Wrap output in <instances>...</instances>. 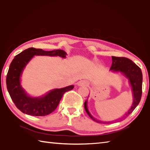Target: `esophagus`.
Instances as JSON below:
<instances>
[{
  "label": "esophagus",
  "mask_w": 150,
  "mask_h": 150,
  "mask_svg": "<svg viewBox=\"0 0 150 150\" xmlns=\"http://www.w3.org/2000/svg\"><path fill=\"white\" fill-rule=\"evenodd\" d=\"M79 86H86L87 85V83L85 81H81L78 83Z\"/></svg>",
  "instance_id": "esophagus-1"
}]
</instances>
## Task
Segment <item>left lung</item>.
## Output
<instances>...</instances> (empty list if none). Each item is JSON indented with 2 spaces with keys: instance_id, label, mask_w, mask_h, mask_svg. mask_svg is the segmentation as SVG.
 <instances>
[{
  "instance_id": "8db88e82",
  "label": "left lung",
  "mask_w": 150,
  "mask_h": 150,
  "mask_svg": "<svg viewBox=\"0 0 150 150\" xmlns=\"http://www.w3.org/2000/svg\"><path fill=\"white\" fill-rule=\"evenodd\" d=\"M112 63L110 70L112 72H120L122 73L124 77L128 79L129 83H130L132 87V91L133 93V102L130 108L129 109L126 114H124L122 117L119 118L120 120H122V119L126 118L127 116H128L132 112L136 106L138 105L139 101L141 100L143 77H142V73L140 68L130 59L123 57H120L112 56ZM84 106L88 115L90 116V118L92 120L96 122L103 124H110L114 122V121H100L94 118L88 110L87 100H86L85 102Z\"/></svg>"
}]
</instances>
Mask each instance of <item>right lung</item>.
I'll list each match as a JSON object with an SVG mask.
<instances>
[{"instance_id":"1","label":"right lung","mask_w":150,"mask_h":150,"mask_svg":"<svg viewBox=\"0 0 150 150\" xmlns=\"http://www.w3.org/2000/svg\"><path fill=\"white\" fill-rule=\"evenodd\" d=\"M67 53L62 50L44 51L30 47L14 57L10 65L6 75V87L16 107L24 114L35 116H44L54 112L65 92L73 89V85L55 88L45 95L33 97L28 95L21 85V76L24 69L34 55L59 56L65 58Z\"/></svg>"}]
</instances>
